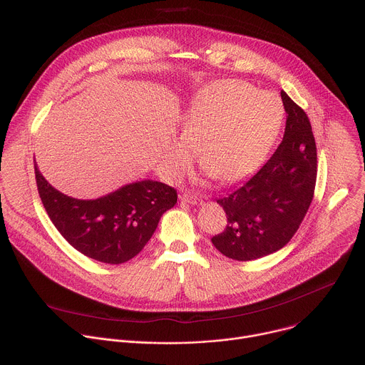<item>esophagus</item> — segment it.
<instances>
[{
  "instance_id": "esophagus-1",
  "label": "esophagus",
  "mask_w": 365,
  "mask_h": 365,
  "mask_svg": "<svg viewBox=\"0 0 365 365\" xmlns=\"http://www.w3.org/2000/svg\"><path fill=\"white\" fill-rule=\"evenodd\" d=\"M180 199L185 200V202L193 203V205H197V203L202 202V197H199V196H196V195H193V193H190V192H183V193L180 195Z\"/></svg>"
}]
</instances>
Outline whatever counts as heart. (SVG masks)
<instances>
[{
    "instance_id": "heart-1",
    "label": "heart",
    "mask_w": 365,
    "mask_h": 365,
    "mask_svg": "<svg viewBox=\"0 0 365 365\" xmlns=\"http://www.w3.org/2000/svg\"><path fill=\"white\" fill-rule=\"evenodd\" d=\"M282 102L241 81H218L206 86L186 110L185 138L173 143L166 169L180 176L197 143L199 160L218 179L245 178L264 160L283 123Z\"/></svg>"
}]
</instances>
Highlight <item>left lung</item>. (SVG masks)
<instances>
[{"label":"left lung","mask_w":365,"mask_h":365,"mask_svg":"<svg viewBox=\"0 0 365 365\" xmlns=\"http://www.w3.org/2000/svg\"><path fill=\"white\" fill-rule=\"evenodd\" d=\"M280 95L286 111L282 143L254 176L217 199L227 214V225L211 241L238 262L283 248L314 199L318 158L312 125L302 107L284 91Z\"/></svg>","instance_id":"left-lung-1"}]
</instances>
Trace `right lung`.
<instances>
[{"mask_svg":"<svg viewBox=\"0 0 365 365\" xmlns=\"http://www.w3.org/2000/svg\"><path fill=\"white\" fill-rule=\"evenodd\" d=\"M44 210L62 237L83 255L121 264L134 258L178 202L175 187L153 180L127 185L95 200L66 196L51 186L34 163Z\"/></svg>","mask_w":365,"mask_h":365,"instance_id":"right-lung-1","label":"right lung"}]
</instances>
